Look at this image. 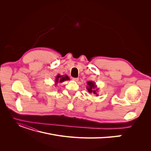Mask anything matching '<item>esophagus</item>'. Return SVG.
Wrapping results in <instances>:
<instances>
[{"mask_svg":"<svg viewBox=\"0 0 151 151\" xmlns=\"http://www.w3.org/2000/svg\"><path fill=\"white\" fill-rule=\"evenodd\" d=\"M72 80H73V81H78L79 78H73Z\"/></svg>","mask_w":151,"mask_h":151,"instance_id":"1","label":"esophagus"}]
</instances>
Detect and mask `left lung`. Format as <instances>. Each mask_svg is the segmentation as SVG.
I'll return each mask as SVG.
<instances>
[{
    "mask_svg": "<svg viewBox=\"0 0 151 151\" xmlns=\"http://www.w3.org/2000/svg\"><path fill=\"white\" fill-rule=\"evenodd\" d=\"M87 84H88V86L86 87V89H88V92L89 93L94 94L96 97L99 96V94L97 92L99 90V88H97L96 83L94 81H89L88 82H87Z\"/></svg>",
    "mask_w": 151,
    "mask_h": 151,
    "instance_id": "left-lung-1",
    "label": "left lung"
}]
</instances>
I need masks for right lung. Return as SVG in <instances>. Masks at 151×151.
<instances>
[{"label": "right lung", "instance_id": "obj_1", "mask_svg": "<svg viewBox=\"0 0 151 151\" xmlns=\"http://www.w3.org/2000/svg\"><path fill=\"white\" fill-rule=\"evenodd\" d=\"M69 80H70V78L67 75H60V74H58L56 76H55V81H54V83H55L54 84L56 86L58 83H63L65 81H68Z\"/></svg>", "mask_w": 151, "mask_h": 151}]
</instances>
